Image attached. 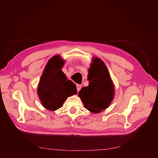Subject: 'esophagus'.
Instances as JSON below:
<instances>
[{"mask_svg":"<svg viewBox=\"0 0 158 158\" xmlns=\"http://www.w3.org/2000/svg\"><path fill=\"white\" fill-rule=\"evenodd\" d=\"M76 86H77V92H79V91L81 89V85H79V84H77L76 85Z\"/></svg>","mask_w":158,"mask_h":158,"instance_id":"obj_1","label":"esophagus"}]
</instances>
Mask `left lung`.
Wrapping results in <instances>:
<instances>
[{"label":"left lung","instance_id":"8db88e82","mask_svg":"<svg viewBox=\"0 0 158 158\" xmlns=\"http://www.w3.org/2000/svg\"><path fill=\"white\" fill-rule=\"evenodd\" d=\"M89 85L82 88L78 94L84 106L89 111L98 113L109 107L114 95V89L106 66L100 58L94 57L88 70Z\"/></svg>","mask_w":158,"mask_h":158}]
</instances>
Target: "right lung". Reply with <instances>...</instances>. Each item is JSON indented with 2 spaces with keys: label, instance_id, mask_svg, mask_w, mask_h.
<instances>
[{
  "label": "right lung",
  "instance_id": "add662e5",
  "mask_svg": "<svg viewBox=\"0 0 158 158\" xmlns=\"http://www.w3.org/2000/svg\"><path fill=\"white\" fill-rule=\"evenodd\" d=\"M64 63L59 55L50 59L41 76L38 95L43 106L56 111L63 106L68 97L77 94L76 86L61 70Z\"/></svg>",
  "mask_w": 158,
  "mask_h": 158
}]
</instances>
